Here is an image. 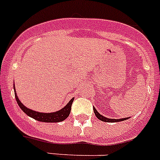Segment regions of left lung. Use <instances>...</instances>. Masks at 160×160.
<instances>
[{"mask_svg": "<svg viewBox=\"0 0 160 160\" xmlns=\"http://www.w3.org/2000/svg\"><path fill=\"white\" fill-rule=\"evenodd\" d=\"M93 111H94L95 115H96V116H97V118L100 119V120H102V121H104V122H113V123H114V122L123 121V120H125V119H128V118H124V119H108V118L104 117V116H102V115H101V114H99L98 112V111H97V110L95 109L94 107H93Z\"/></svg>", "mask_w": 160, "mask_h": 160, "instance_id": "obj_1", "label": "left lung"}]
</instances>
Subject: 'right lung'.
Returning a JSON list of instances; mask_svg holds the SVG:
<instances>
[{"label":"right lung","mask_w":160,"mask_h":160,"mask_svg":"<svg viewBox=\"0 0 160 160\" xmlns=\"http://www.w3.org/2000/svg\"><path fill=\"white\" fill-rule=\"evenodd\" d=\"M14 94H15V99L17 101V102H18V106H19V107L22 109L24 113L27 114L28 116L35 119L36 120H38V121L41 122H46V123H57V122H61L67 119L69 116L71 109H72V102L74 101V98H72L68 103V105L64 107L62 109L59 110L58 111L53 112V113H41V112H37V111L28 109L25 106L22 105V102L18 99L17 94H16L15 89H14Z\"/></svg>","instance_id":"add662e5"}]
</instances>
